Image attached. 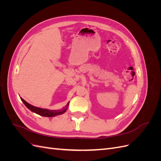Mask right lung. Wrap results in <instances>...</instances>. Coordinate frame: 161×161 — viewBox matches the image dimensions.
I'll return each mask as SVG.
<instances>
[{
  "mask_svg": "<svg viewBox=\"0 0 161 161\" xmlns=\"http://www.w3.org/2000/svg\"><path fill=\"white\" fill-rule=\"evenodd\" d=\"M21 99L27 108L30 110H31L32 112H33V113H36L38 115L43 116V117H49V118H50V117H54L58 115H61L62 114L65 113L69 104V103H68L64 108L60 110H50V109H42L40 108H37V107H35V106H33L30 103H28L27 102H26L23 99H22L21 97Z\"/></svg>",
  "mask_w": 161,
  "mask_h": 161,
  "instance_id": "obj_1",
  "label": "right lung"
}]
</instances>
